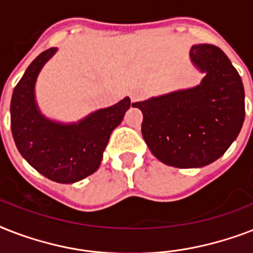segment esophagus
<instances>
[{"mask_svg": "<svg viewBox=\"0 0 253 253\" xmlns=\"http://www.w3.org/2000/svg\"><path fill=\"white\" fill-rule=\"evenodd\" d=\"M130 98H131V101L134 102V101H136V99L140 98V93H139V91H136V90L131 91V93H130Z\"/></svg>", "mask_w": 253, "mask_h": 253, "instance_id": "esophagus-1", "label": "esophagus"}]
</instances>
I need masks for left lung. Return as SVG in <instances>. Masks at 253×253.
Returning a JSON list of instances; mask_svg holds the SVG:
<instances>
[{
	"mask_svg": "<svg viewBox=\"0 0 253 253\" xmlns=\"http://www.w3.org/2000/svg\"><path fill=\"white\" fill-rule=\"evenodd\" d=\"M193 65L205 77L197 86L135 102L143 113L142 134L156 159L176 168L215 162L238 138L244 122L239 73L216 45H193Z\"/></svg>",
	"mask_w": 253,
	"mask_h": 253,
	"instance_id": "1",
	"label": "left lung"
}]
</instances>
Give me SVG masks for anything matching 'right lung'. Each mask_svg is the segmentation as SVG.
I'll return each mask as SVG.
<instances>
[{"label":"right lung","instance_id":"obj_1","mask_svg":"<svg viewBox=\"0 0 253 253\" xmlns=\"http://www.w3.org/2000/svg\"><path fill=\"white\" fill-rule=\"evenodd\" d=\"M56 52V47L42 52L14 87L10 125L15 146L30 166L55 182L73 184L99 168L111 132L123 121L131 101L125 97L77 122L47 118L38 106L35 84L42 68Z\"/></svg>","mask_w":253,"mask_h":253}]
</instances>
